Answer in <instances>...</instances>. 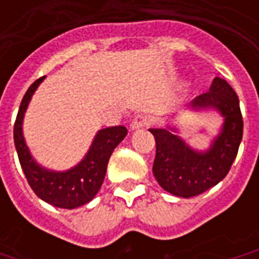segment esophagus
Returning a JSON list of instances; mask_svg holds the SVG:
<instances>
[{
    "label": "esophagus",
    "mask_w": 259,
    "mask_h": 259,
    "mask_svg": "<svg viewBox=\"0 0 259 259\" xmlns=\"http://www.w3.org/2000/svg\"><path fill=\"white\" fill-rule=\"evenodd\" d=\"M147 124H150V118L146 115H139L133 119V122L130 123V129L132 130H139L146 127Z\"/></svg>",
    "instance_id": "esophagus-1"
}]
</instances>
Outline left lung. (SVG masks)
<instances>
[{
  "label": "left lung",
  "mask_w": 259,
  "mask_h": 259,
  "mask_svg": "<svg viewBox=\"0 0 259 259\" xmlns=\"http://www.w3.org/2000/svg\"><path fill=\"white\" fill-rule=\"evenodd\" d=\"M189 111L217 112L223 120L204 150L190 146L178 124L150 129L157 144L152 174L163 190L183 198L201 194L225 179L243 139L239 97L225 79L215 77L209 91L194 98Z\"/></svg>",
  "instance_id": "1"
}]
</instances>
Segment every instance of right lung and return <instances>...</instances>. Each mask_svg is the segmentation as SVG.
I'll list each match as a JSON object with an SVG mask.
<instances>
[{"mask_svg": "<svg viewBox=\"0 0 259 259\" xmlns=\"http://www.w3.org/2000/svg\"><path fill=\"white\" fill-rule=\"evenodd\" d=\"M46 79L40 77L26 91L14 126L15 148L20 166L29 185L38 198L65 209H74L90 202L101 189L107 174L108 161L113 150L127 135L124 126H112L98 130L89 151L79 162L66 170H54L42 166L31 155L23 135V119L31 97Z\"/></svg>", "mask_w": 259, "mask_h": 259, "instance_id": "1", "label": "right lung"}]
</instances>
